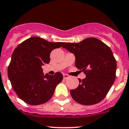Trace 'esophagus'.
Here are the masks:
<instances>
[{
    "instance_id": "1",
    "label": "esophagus",
    "mask_w": 129,
    "mask_h": 129,
    "mask_svg": "<svg viewBox=\"0 0 129 129\" xmlns=\"http://www.w3.org/2000/svg\"><path fill=\"white\" fill-rule=\"evenodd\" d=\"M69 75H67V74H63V79H68V78H69Z\"/></svg>"
}]
</instances>
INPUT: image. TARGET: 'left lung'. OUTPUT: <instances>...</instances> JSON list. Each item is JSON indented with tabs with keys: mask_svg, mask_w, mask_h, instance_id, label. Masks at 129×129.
<instances>
[{
	"mask_svg": "<svg viewBox=\"0 0 129 129\" xmlns=\"http://www.w3.org/2000/svg\"><path fill=\"white\" fill-rule=\"evenodd\" d=\"M75 56V66L86 77L79 81L70 94L79 104H96L106 97L116 76L117 63L111 50L98 39L87 38L80 43H68L63 46Z\"/></svg>",
	"mask_w": 129,
	"mask_h": 129,
	"instance_id": "left-lung-1",
	"label": "left lung"
}]
</instances>
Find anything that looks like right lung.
Masks as SVG:
<instances>
[{
	"mask_svg": "<svg viewBox=\"0 0 129 129\" xmlns=\"http://www.w3.org/2000/svg\"><path fill=\"white\" fill-rule=\"evenodd\" d=\"M65 43H52L33 37L18 45L12 55L8 68V75L13 89L23 101L37 106L48 102L54 94L63 75H44L42 66L49 63L50 54L54 49Z\"/></svg>",
	"mask_w": 129,
	"mask_h": 129,
	"instance_id": "right-lung-1",
	"label": "right lung"
}]
</instances>
